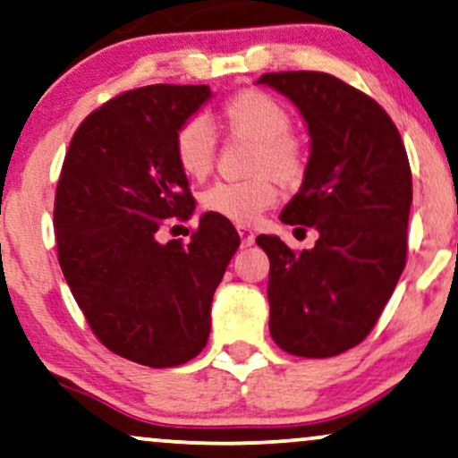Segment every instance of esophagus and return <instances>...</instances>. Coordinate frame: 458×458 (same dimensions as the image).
<instances>
[{
  "mask_svg": "<svg viewBox=\"0 0 458 458\" xmlns=\"http://www.w3.org/2000/svg\"><path fill=\"white\" fill-rule=\"evenodd\" d=\"M236 230H239L242 247H251L253 242H256V234H253L249 228H245V225H239V228H236Z\"/></svg>",
  "mask_w": 458,
  "mask_h": 458,
  "instance_id": "34e87169",
  "label": "esophagus"
}]
</instances>
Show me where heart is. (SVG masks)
I'll list each match as a JSON object with an SVG mask.
<instances>
[{"instance_id": "1", "label": "heart", "mask_w": 458, "mask_h": 458, "mask_svg": "<svg viewBox=\"0 0 458 458\" xmlns=\"http://www.w3.org/2000/svg\"><path fill=\"white\" fill-rule=\"evenodd\" d=\"M222 123L233 135L256 141L251 173L258 175L245 182L213 183L200 194V205L207 213L247 225L279 200V188L272 174L285 186L302 182L306 152L302 143L289 135L292 115L287 107L268 92L242 90L230 97L222 107ZM173 152L179 169L190 179L205 177L216 158V132L209 120L196 115L179 126Z\"/></svg>"}]
</instances>
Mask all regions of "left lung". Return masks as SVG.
I'll list each match as a JSON object with an SVG mask.
<instances>
[{
  "label": "left lung",
  "instance_id": "8db88e82",
  "mask_svg": "<svg viewBox=\"0 0 458 458\" xmlns=\"http://www.w3.org/2000/svg\"><path fill=\"white\" fill-rule=\"evenodd\" d=\"M302 114L310 156L281 222L310 225L315 247L256 242L270 259V335L298 357H334L361 343L395 289L408 253L412 173L389 114L321 72L264 73Z\"/></svg>",
  "mask_w": 458,
  "mask_h": 458
}]
</instances>
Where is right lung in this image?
<instances>
[{"mask_svg": "<svg viewBox=\"0 0 458 458\" xmlns=\"http://www.w3.org/2000/svg\"><path fill=\"white\" fill-rule=\"evenodd\" d=\"M209 97L207 84H152L103 103L73 132L56 186V251L75 302L101 344L148 368L205 349L213 293L241 245L213 213L190 242L160 239L166 219L194 213L173 141Z\"/></svg>", "mask_w": 458, "mask_h": 458, "instance_id": "1", "label": "right lung"}]
</instances>
